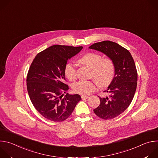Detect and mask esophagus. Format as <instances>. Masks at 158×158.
Masks as SVG:
<instances>
[{
    "mask_svg": "<svg viewBox=\"0 0 158 158\" xmlns=\"http://www.w3.org/2000/svg\"><path fill=\"white\" fill-rule=\"evenodd\" d=\"M89 97L87 96H84V95H82L81 96V98H82V99H87Z\"/></svg>",
    "mask_w": 158,
    "mask_h": 158,
    "instance_id": "34e87169",
    "label": "esophagus"
}]
</instances>
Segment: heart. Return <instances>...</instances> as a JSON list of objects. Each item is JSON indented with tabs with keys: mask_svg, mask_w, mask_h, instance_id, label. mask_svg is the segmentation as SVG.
<instances>
[{
	"mask_svg": "<svg viewBox=\"0 0 158 158\" xmlns=\"http://www.w3.org/2000/svg\"><path fill=\"white\" fill-rule=\"evenodd\" d=\"M79 62L91 69V77L97 81L101 86L108 85L114 77V64L109 58H102L98 54L89 52L82 56ZM64 74L69 80H75L77 75L76 65L71 62L66 63ZM98 84L95 81L81 80L74 84L73 89L75 93L87 96L94 92Z\"/></svg>",
	"mask_w": 158,
	"mask_h": 158,
	"instance_id": "obj_1",
	"label": "heart"
}]
</instances>
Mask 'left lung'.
Returning <instances> with one entry per match:
<instances>
[{
    "mask_svg": "<svg viewBox=\"0 0 158 158\" xmlns=\"http://www.w3.org/2000/svg\"><path fill=\"white\" fill-rule=\"evenodd\" d=\"M89 49L100 51L113 61L114 77L104 92L109 97H100L99 106L94 109L100 118L107 120L120 115L129 107L136 92L138 73L134 59L128 50L110 40L95 43Z\"/></svg>",
    "mask_w": 158,
    "mask_h": 158,
    "instance_id": "8db88e82",
    "label": "left lung"
}]
</instances>
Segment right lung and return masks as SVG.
I'll return each mask as SVG.
<instances>
[{
  "label": "right lung",
  "instance_id": "obj_1",
  "mask_svg": "<svg viewBox=\"0 0 158 158\" xmlns=\"http://www.w3.org/2000/svg\"><path fill=\"white\" fill-rule=\"evenodd\" d=\"M82 48L54 45L34 59L27 76V91L34 107L45 118L62 122L71 115L81 100L77 94L64 96L69 87L63 82L67 60Z\"/></svg>",
  "mask_w": 158,
  "mask_h": 158
}]
</instances>
